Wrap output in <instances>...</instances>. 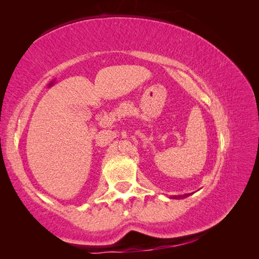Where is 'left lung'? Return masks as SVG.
Wrapping results in <instances>:
<instances>
[{"label":"left lung","mask_w":259,"mask_h":259,"mask_svg":"<svg viewBox=\"0 0 259 259\" xmlns=\"http://www.w3.org/2000/svg\"><path fill=\"white\" fill-rule=\"evenodd\" d=\"M183 198L184 197H188V194H184V196H182ZM182 197H173V199H179V198H182Z\"/></svg>","instance_id":"8db88e82"}]
</instances>
